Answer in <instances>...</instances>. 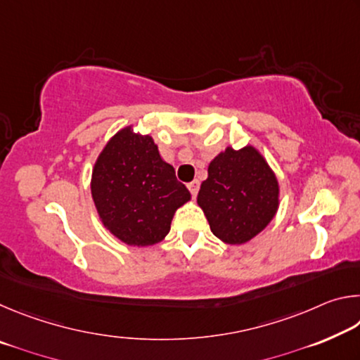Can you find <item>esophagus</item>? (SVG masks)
<instances>
[{"label":"esophagus","mask_w":360,"mask_h":360,"mask_svg":"<svg viewBox=\"0 0 360 360\" xmlns=\"http://www.w3.org/2000/svg\"><path fill=\"white\" fill-rule=\"evenodd\" d=\"M187 187H188V191H191L192 197H193V198L197 197V193H198V188H200V182H198V181H192V182H188Z\"/></svg>","instance_id":"esophagus-1"}]
</instances>
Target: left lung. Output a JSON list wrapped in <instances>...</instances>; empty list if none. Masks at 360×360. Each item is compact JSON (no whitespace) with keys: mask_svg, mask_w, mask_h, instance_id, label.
I'll list each match as a JSON object with an SVG mask.
<instances>
[{"mask_svg":"<svg viewBox=\"0 0 360 360\" xmlns=\"http://www.w3.org/2000/svg\"><path fill=\"white\" fill-rule=\"evenodd\" d=\"M278 195V181L265 158L248 146L227 148L210 163L197 202L217 238L243 245L276 214Z\"/></svg>","mask_w":360,"mask_h":360,"instance_id":"obj_1","label":"left lung"}]
</instances>
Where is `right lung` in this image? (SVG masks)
<instances>
[{"instance_id":"1","label":"right lung","mask_w":360,"mask_h":360,"mask_svg":"<svg viewBox=\"0 0 360 360\" xmlns=\"http://www.w3.org/2000/svg\"><path fill=\"white\" fill-rule=\"evenodd\" d=\"M92 197L105 227L130 246H152L169 231L174 211L191 200L149 135L120 130L95 163Z\"/></svg>"}]
</instances>
